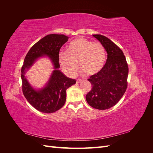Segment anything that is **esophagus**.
Segmentation results:
<instances>
[{
	"mask_svg": "<svg viewBox=\"0 0 153 153\" xmlns=\"http://www.w3.org/2000/svg\"><path fill=\"white\" fill-rule=\"evenodd\" d=\"M82 81H83L82 79H77L76 80V83H77V84H79V83L82 82Z\"/></svg>",
	"mask_w": 153,
	"mask_h": 153,
	"instance_id": "esophagus-1",
	"label": "esophagus"
}]
</instances>
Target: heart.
Returning a JSON list of instances; mask_svg holds the SVG:
<instances>
[{
  "label": "heart",
  "instance_id": "b5f03b06",
  "mask_svg": "<svg viewBox=\"0 0 153 153\" xmlns=\"http://www.w3.org/2000/svg\"><path fill=\"white\" fill-rule=\"evenodd\" d=\"M105 55V49L102 44L80 38L69 43L68 51L59 53V61L63 70L69 76L75 75L78 63L80 69L87 75H94L103 67Z\"/></svg>",
  "mask_w": 153,
  "mask_h": 153
}]
</instances>
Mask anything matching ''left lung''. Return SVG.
I'll use <instances>...</instances> for the list:
<instances>
[{"label": "left lung", "instance_id": "obj_1", "mask_svg": "<svg viewBox=\"0 0 153 153\" xmlns=\"http://www.w3.org/2000/svg\"><path fill=\"white\" fill-rule=\"evenodd\" d=\"M107 52V59L101 70L88 79L92 89L86 95L88 104L94 108L106 110L121 100L128 86V66L123 51L110 39L92 35Z\"/></svg>", "mask_w": 153, "mask_h": 153}]
</instances>
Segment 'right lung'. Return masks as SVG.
<instances>
[{
  "mask_svg": "<svg viewBox=\"0 0 153 153\" xmlns=\"http://www.w3.org/2000/svg\"><path fill=\"white\" fill-rule=\"evenodd\" d=\"M68 39L64 34L46 36L32 46L25 57L21 70L22 92L29 103L39 112L50 114L61 108L66 100V89L76 83L75 79L66 77L58 69L59 51ZM44 55L50 57L55 70L46 86L36 91L31 87L24 75L37 58Z\"/></svg>",
  "mask_w": 153,
  "mask_h": 153,
  "instance_id": "add662e5",
  "label": "right lung"
}]
</instances>
